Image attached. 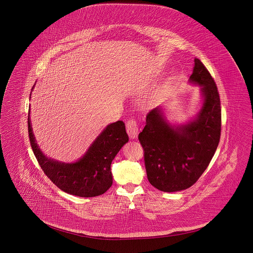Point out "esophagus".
Instances as JSON below:
<instances>
[{"mask_svg": "<svg viewBox=\"0 0 253 253\" xmlns=\"http://www.w3.org/2000/svg\"><path fill=\"white\" fill-rule=\"evenodd\" d=\"M126 130L130 136V138H135L138 134V127H137V123L134 120H131L128 121L126 124Z\"/></svg>", "mask_w": 253, "mask_h": 253, "instance_id": "34e87169", "label": "esophagus"}]
</instances>
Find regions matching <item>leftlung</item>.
<instances>
[{
    "label": "left lung",
    "mask_w": 253,
    "mask_h": 253,
    "mask_svg": "<svg viewBox=\"0 0 253 253\" xmlns=\"http://www.w3.org/2000/svg\"><path fill=\"white\" fill-rule=\"evenodd\" d=\"M189 83L198 85L202 95L196 116L184 124H171L163 108L157 106L149 112L138 134L148 180L166 193L193 186L209 166L220 140L221 103L216 84L196 58Z\"/></svg>",
    "instance_id": "obj_1"
}]
</instances>
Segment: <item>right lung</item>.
<instances>
[{
    "mask_svg": "<svg viewBox=\"0 0 253 253\" xmlns=\"http://www.w3.org/2000/svg\"><path fill=\"white\" fill-rule=\"evenodd\" d=\"M27 122L30 144L37 160L43 172L61 191L80 197H94L108 191L113 184L111 163L129 141L123 121L107 125L84 155L72 163L58 161L42 152L32 130L30 108Z\"/></svg>",
    "mask_w": 253,
    "mask_h": 253,
    "instance_id": "add662e5",
    "label": "right lung"
}]
</instances>
